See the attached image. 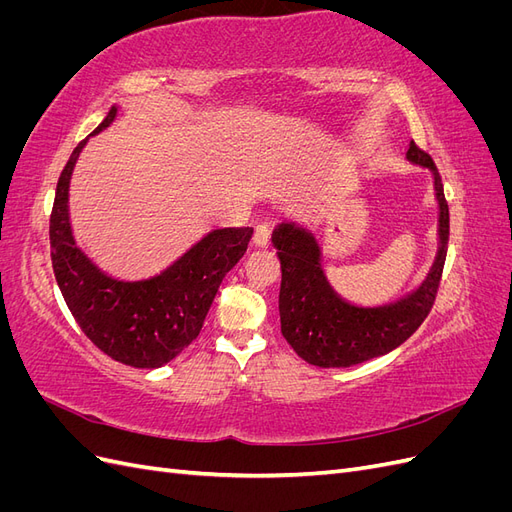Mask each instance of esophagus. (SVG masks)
<instances>
[{"label": "esophagus", "instance_id": "34e87169", "mask_svg": "<svg viewBox=\"0 0 512 512\" xmlns=\"http://www.w3.org/2000/svg\"><path fill=\"white\" fill-rule=\"evenodd\" d=\"M271 239V224H258L254 230V245L258 247H267Z\"/></svg>", "mask_w": 512, "mask_h": 512}]
</instances>
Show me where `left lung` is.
<instances>
[{"label":"left lung","instance_id":"obj_1","mask_svg":"<svg viewBox=\"0 0 512 512\" xmlns=\"http://www.w3.org/2000/svg\"><path fill=\"white\" fill-rule=\"evenodd\" d=\"M406 160L427 168L438 203V250L416 288L380 305L344 299L329 282L322 245L307 226L282 220L271 241L282 262V335L303 361L318 367H350L389 354L421 327L436 301L448 247V205L436 164L410 141Z\"/></svg>","mask_w":512,"mask_h":512}]
</instances>
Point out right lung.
Wrapping results in <instances>:
<instances>
[{
    "label": "right lung",
    "instance_id": "add662e5",
    "mask_svg": "<svg viewBox=\"0 0 512 512\" xmlns=\"http://www.w3.org/2000/svg\"><path fill=\"white\" fill-rule=\"evenodd\" d=\"M115 104L94 130H106L119 115ZM89 138L76 145L57 181L51 213V260L57 286L83 333L111 359L156 369L188 348L224 275L243 258L252 228H213L160 273L123 280L106 273L76 243L70 222V179Z\"/></svg>",
    "mask_w": 512,
    "mask_h": 512
}]
</instances>
